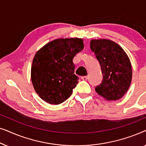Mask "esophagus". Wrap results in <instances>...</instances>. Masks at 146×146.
<instances>
[{
	"instance_id": "1",
	"label": "esophagus",
	"mask_w": 146,
	"mask_h": 146,
	"mask_svg": "<svg viewBox=\"0 0 146 146\" xmlns=\"http://www.w3.org/2000/svg\"><path fill=\"white\" fill-rule=\"evenodd\" d=\"M81 79L83 80H88V76H84L81 77Z\"/></svg>"
}]
</instances>
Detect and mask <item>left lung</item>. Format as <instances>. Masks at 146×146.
Here are the masks:
<instances>
[{
  "label": "left lung",
  "mask_w": 146,
  "mask_h": 146,
  "mask_svg": "<svg viewBox=\"0 0 146 146\" xmlns=\"http://www.w3.org/2000/svg\"><path fill=\"white\" fill-rule=\"evenodd\" d=\"M90 48L101 66L103 79L95 88L107 100H117L128 90L132 69L128 56L121 46L110 40H92Z\"/></svg>",
  "instance_id": "left-lung-1"
}]
</instances>
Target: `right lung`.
Instances as JSON below:
<instances>
[{"label":"right lung","instance_id":"add662e5","mask_svg":"<svg viewBox=\"0 0 146 146\" xmlns=\"http://www.w3.org/2000/svg\"><path fill=\"white\" fill-rule=\"evenodd\" d=\"M84 48L81 38H60L51 41L36 53L31 68L34 88L44 101L60 104L66 100L76 86L73 58Z\"/></svg>","mask_w":146,"mask_h":146}]
</instances>
